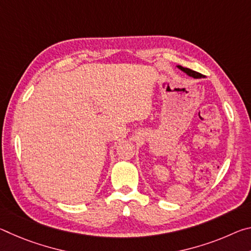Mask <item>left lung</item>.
<instances>
[{
  "label": "left lung",
  "instance_id": "obj_1",
  "mask_svg": "<svg viewBox=\"0 0 251 251\" xmlns=\"http://www.w3.org/2000/svg\"><path fill=\"white\" fill-rule=\"evenodd\" d=\"M177 67L180 71L184 72V73H186L187 75L190 76V77H193V78H203V77H205V76H203L202 74L198 73V72H195V71L190 70V69H187V67H182L180 65H177Z\"/></svg>",
  "mask_w": 251,
  "mask_h": 251
}]
</instances>
